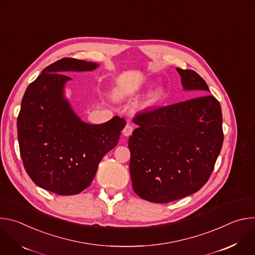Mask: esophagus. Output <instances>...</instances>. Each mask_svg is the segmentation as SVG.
<instances>
[{
  "label": "esophagus",
  "mask_w": 255,
  "mask_h": 255,
  "mask_svg": "<svg viewBox=\"0 0 255 255\" xmlns=\"http://www.w3.org/2000/svg\"><path fill=\"white\" fill-rule=\"evenodd\" d=\"M132 132H133V126H132L131 124H127V125L124 127V129H123V134H124L126 137L130 136V135L132 134Z\"/></svg>",
  "instance_id": "esophagus-1"
}]
</instances>
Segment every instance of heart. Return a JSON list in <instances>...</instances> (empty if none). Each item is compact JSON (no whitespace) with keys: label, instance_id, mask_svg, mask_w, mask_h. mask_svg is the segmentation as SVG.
<instances>
[{"label":"heart","instance_id":"obj_1","mask_svg":"<svg viewBox=\"0 0 255 255\" xmlns=\"http://www.w3.org/2000/svg\"><path fill=\"white\" fill-rule=\"evenodd\" d=\"M159 95H160V90H159V89L155 90L154 92H152V93H151V95H150V97H149V101H150V102H154V101H156V100L158 99Z\"/></svg>","mask_w":255,"mask_h":255}]
</instances>
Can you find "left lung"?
<instances>
[{"label": "left lung", "mask_w": 255, "mask_h": 255, "mask_svg": "<svg viewBox=\"0 0 255 255\" xmlns=\"http://www.w3.org/2000/svg\"><path fill=\"white\" fill-rule=\"evenodd\" d=\"M194 96L137 114L129 138L134 192L152 203H169L198 192L208 181L223 144L222 111L206 82L192 69L176 68Z\"/></svg>", "instance_id": "8db88e82"}]
</instances>
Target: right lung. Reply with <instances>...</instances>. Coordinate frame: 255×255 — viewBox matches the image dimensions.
I'll use <instances>...</instances> for the list:
<instances>
[{"mask_svg":"<svg viewBox=\"0 0 255 255\" xmlns=\"http://www.w3.org/2000/svg\"><path fill=\"white\" fill-rule=\"evenodd\" d=\"M99 64L62 58L45 67L22 99L17 119L20 154L30 178L60 196L87 189L104 155L113 149L126 125L115 116L103 124H88L64 98L71 79L64 71H88Z\"/></svg>","mask_w":255,"mask_h":255,"instance_id":"right-lung-1","label":"right lung"}]
</instances>
